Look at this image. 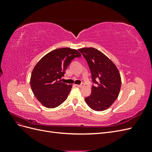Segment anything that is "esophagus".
Segmentation results:
<instances>
[{
	"label": "esophagus",
	"instance_id": "esophagus-1",
	"mask_svg": "<svg viewBox=\"0 0 152 152\" xmlns=\"http://www.w3.org/2000/svg\"><path fill=\"white\" fill-rule=\"evenodd\" d=\"M76 86L79 87H82L84 86V83H82L81 84H79H79H77Z\"/></svg>",
	"mask_w": 152,
	"mask_h": 152
}]
</instances>
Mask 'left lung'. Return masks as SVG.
Here are the masks:
<instances>
[{"instance_id":"8db88e82","label":"left lung","mask_w":152,"mask_h":152,"mask_svg":"<svg viewBox=\"0 0 152 152\" xmlns=\"http://www.w3.org/2000/svg\"><path fill=\"white\" fill-rule=\"evenodd\" d=\"M88 63L92 80L91 94L85 98L87 104L95 111L108 109L118 98L121 77L115 65L105 55L93 48L79 49Z\"/></svg>"}]
</instances>
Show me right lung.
Returning <instances> with one entry per match:
<instances>
[{
  "label": "right lung",
  "instance_id": "add662e5",
  "mask_svg": "<svg viewBox=\"0 0 152 152\" xmlns=\"http://www.w3.org/2000/svg\"><path fill=\"white\" fill-rule=\"evenodd\" d=\"M76 49H54L36 64L30 78L31 88L37 99L45 107L54 108L66 99L72 85L61 82L66 69L73 58L80 57Z\"/></svg>",
  "mask_w": 152,
  "mask_h": 152
}]
</instances>
